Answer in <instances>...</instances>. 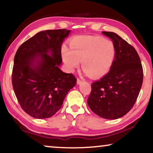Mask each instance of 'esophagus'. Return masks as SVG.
<instances>
[{
    "label": "esophagus",
    "mask_w": 153,
    "mask_h": 153,
    "mask_svg": "<svg viewBox=\"0 0 153 153\" xmlns=\"http://www.w3.org/2000/svg\"><path fill=\"white\" fill-rule=\"evenodd\" d=\"M82 82V80H81L79 78H78V77H77V84H80Z\"/></svg>",
    "instance_id": "1"
}]
</instances>
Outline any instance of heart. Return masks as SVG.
Here are the masks:
<instances>
[{
    "instance_id": "b5f03b06",
    "label": "heart",
    "mask_w": 153,
    "mask_h": 153,
    "mask_svg": "<svg viewBox=\"0 0 153 153\" xmlns=\"http://www.w3.org/2000/svg\"><path fill=\"white\" fill-rule=\"evenodd\" d=\"M70 50L62 49V58L73 70L82 62V67L90 76L97 77L109 70L115 56V48L110 40L96 36H78L69 43Z\"/></svg>"
}]
</instances>
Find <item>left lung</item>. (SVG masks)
I'll return each instance as SVG.
<instances>
[{"label":"left lung","instance_id":"8db88e82","mask_svg":"<svg viewBox=\"0 0 153 153\" xmlns=\"http://www.w3.org/2000/svg\"><path fill=\"white\" fill-rule=\"evenodd\" d=\"M113 40L115 56L110 71L91 84L88 105L99 117L116 120L131 109L143 82V68L138 53L117 33L102 32Z\"/></svg>","mask_w":153,"mask_h":153}]
</instances>
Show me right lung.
I'll return each instance as SVG.
<instances>
[{
	"label": "right lung",
	"instance_id": "right-lung-1",
	"mask_svg": "<svg viewBox=\"0 0 153 153\" xmlns=\"http://www.w3.org/2000/svg\"><path fill=\"white\" fill-rule=\"evenodd\" d=\"M69 32L65 29L42 31L23 43L15 54L13 88L22 109L33 117L53 116L76 86V77L59 68L62 43Z\"/></svg>",
	"mask_w": 153,
	"mask_h": 153
}]
</instances>
